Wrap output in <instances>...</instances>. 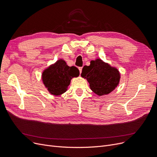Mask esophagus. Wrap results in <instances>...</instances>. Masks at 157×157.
<instances>
[{
  "label": "esophagus",
  "instance_id": "1",
  "mask_svg": "<svg viewBox=\"0 0 157 157\" xmlns=\"http://www.w3.org/2000/svg\"><path fill=\"white\" fill-rule=\"evenodd\" d=\"M82 69H83V67H79V73H80V74H81V72H82Z\"/></svg>",
  "mask_w": 157,
  "mask_h": 157
}]
</instances>
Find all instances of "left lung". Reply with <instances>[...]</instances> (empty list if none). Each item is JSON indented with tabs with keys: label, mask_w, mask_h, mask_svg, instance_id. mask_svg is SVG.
Wrapping results in <instances>:
<instances>
[{
	"label": "left lung",
	"mask_w": 157,
	"mask_h": 157,
	"mask_svg": "<svg viewBox=\"0 0 157 157\" xmlns=\"http://www.w3.org/2000/svg\"><path fill=\"white\" fill-rule=\"evenodd\" d=\"M81 76L87 79L90 88L99 96L111 93L118 86L120 78L116 68L101 59L92 60L89 66L85 65Z\"/></svg>",
	"instance_id": "1"
}]
</instances>
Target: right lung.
Masks as SVG:
<instances>
[{"mask_svg":"<svg viewBox=\"0 0 157 157\" xmlns=\"http://www.w3.org/2000/svg\"><path fill=\"white\" fill-rule=\"evenodd\" d=\"M79 74V71L77 67L74 66L69 67L64 60H59L44 70L42 79L50 94L59 95L67 90L71 79L78 77Z\"/></svg>","mask_w":157,"mask_h":157,"instance_id":"obj_1","label":"right lung"}]
</instances>
